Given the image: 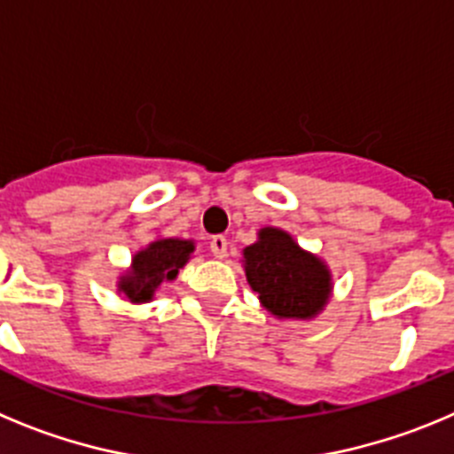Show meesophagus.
I'll list each match as a JSON object with an SVG mask.
<instances>
[{
  "label": "esophagus",
  "mask_w": 454,
  "mask_h": 454,
  "mask_svg": "<svg viewBox=\"0 0 454 454\" xmlns=\"http://www.w3.org/2000/svg\"><path fill=\"white\" fill-rule=\"evenodd\" d=\"M208 246H211V252H214L215 259H224V256H227V246H230V243H227V239H224L223 234L214 236Z\"/></svg>",
  "instance_id": "1"
}]
</instances>
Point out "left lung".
I'll use <instances>...</instances> for the list:
<instances>
[{"label": "left lung", "instance_id": "left-lung-1", "mask_svg": "<svg viewBox=\"0 0 454 454\" xmlns=\"http://www.w3.org/2000/svg\"><path fill=\"white\" fill-rule=\"evenodd\" d=\"M243 266L252 291L277 318H314L332 295L327 263L277 227L259 230L256 243L243 250Z\"/></svg>", "mask_w": 454, "mask_h": 454}]
</instances>
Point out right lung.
<instances>
[{"label":"right lung","instance_id":"right-lung-1","mask_svg":"<svg viewBox=\"0 0 454 454\" xmlns=\"http://www.w3.org/2000/svg\"><path fill=\"white\" fill-rule=\"evenodd\" d=\"M195 243L182 239H156L136 252L131 268L120 277L118 291L129 302H150L163 282H172L191 259Z\"/></svg>","mask_w":454,"mask_h":454}]
</instances>
